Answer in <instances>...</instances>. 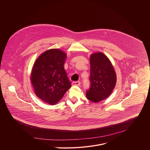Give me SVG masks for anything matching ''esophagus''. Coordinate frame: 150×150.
Returning <instances> with one entry per match:
<instances>
[{"instance_id":"esophagus-1","label":"esophagus","mask_w":150,"mask_h":150,"mask_svg":"<svg viewBox=\"0 0 150 150\" xmlns=\"http://www.w3.org/2000/svg\"><path fill=\"white\" fill-rule=\"evenodd\" d=\"M81 82L80 81H73L72 82V85L73 86H80Z\"/></svg>"}]
</instances>
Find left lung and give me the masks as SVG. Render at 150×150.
Here are the masks:
<instances>
[{
    "instance_id": "left-lung-1",
    "label": "left lung",
    "mask_w": 150,
    "mask_h": 150,
    "mask_svg": "<svg viewBox=\"0 0 150 150\" xmlns=\"http://www.w3.org/2000/svg\"><path fill=\"white\" fill-rule=\"evenodd\" d=\"M91 86L86 91V98L93 103L107 98L112 92L116 74L108 58L102 53H95L90 57Z\"/></svg>"
}]
</instances>
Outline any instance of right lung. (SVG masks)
Listing matches in <instances>:
<instances>
[{
    "label": "right lung",
    "instance_id": "add662e5",
    "mask_svg": "<svg viewBox=\"0 0 150 150\" xmlns=\"http://www.w3.org/2000/svg\"><path fill=\"white\" fill-rule=\"evenodd\" d=\"M67 54L57 49L48 50L36 59L30 80L35 95L43 101L55 105L71 87L64 65Z\"/></svg>",
    "mask_w": 150,
    "mask_h": 150
}]
</instances>
